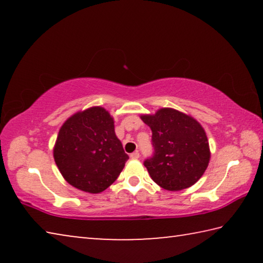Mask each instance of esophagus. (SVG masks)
I'll return each mask as SVG.
<instances>
[{"label": "esophagus", "mask_w": 263, "mask_h": 263, "mask_svg": "<svg viewBox=\"0 0 263 263\" xmlns=\"http://www.w3.org/2000/svg\"><path fill=\"white\" fill-rule=\"evenodd\" d=\"M131 159H139L140 158V154H139V152H138V151H136V152H133L131 155Z\"/></svg>", "instance_id": "34e87169"}]
</instances>
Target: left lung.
Listing matches in <instances>:
<instances>
[{
    "instance_id": "8db88e82",
    "label": "left lung",
    "mask_w": 263,
    "mask_h": 263,
    "mask_svg": "<svg viewBox=\"0 0 263 263\" xmlns=\"http://www.w3.org/2000/svg\"><path fill=\"white\" fill-rule=\"evenodd\" d=\"M141 119L152 130L154 152L144 161L152 180L171 191L195 184L210 160L209 141L201 124L171 108L144 115Z\"/></svg>"
}]
</instances>
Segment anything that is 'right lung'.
Returning <instances> with one entry per match:
<instances>
[{
  "mask_svg": "<svg viewBox=\"0 0 263 263\" xmlns=\"http://www.w3.org/2000/svg\"><path fill=\"white\" fill-rule=\"evenodd\" d=\"M53 155L65 180L90 194L112 184L128 159L116 137L112 117L101 106L75 114L64 123Z\"/></svg>",
  "mask_w": 263,
  "mask_h": 263,
  "instance_id": "add662e5",
  "label": "right lung"
}]
</instances>
